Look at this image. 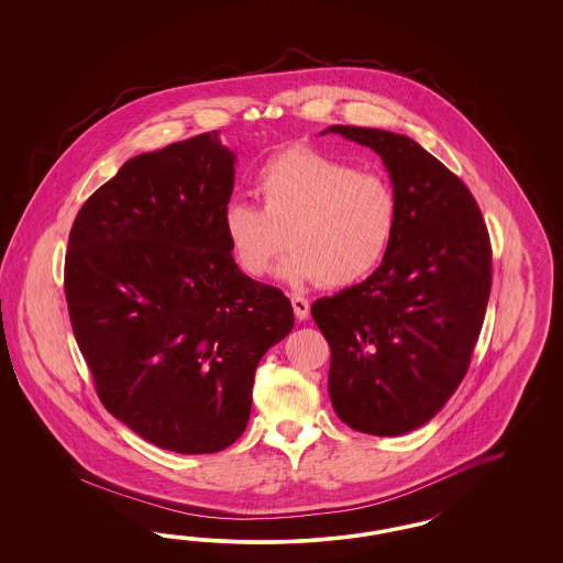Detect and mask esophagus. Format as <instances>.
Here are the masks:
<instances>
[{
	"mask_svg": "<svg viewBox=\"0 0 563 563\" xmlns=\"http://www.w3.org/2000/svg\"><path fill=\"white\" fill-rule=\"evenodd\" d=\"M290 303H292V309H295V316H297L299 320H306L307 316H309V301H307L306 297L292 295V297H290Z\"/></svg>",
	"mask_w": 563,
	"mask_h": 563,
	"instance_id": "1",
	"label": "esophagus"
}]
</instances>
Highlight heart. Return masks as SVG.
Returning a JSON list of instances; mask_svg holds the SVG:
<instances>
[{
    "label": "heart",
    "instance_id": "heart-1",
    "mask_svg": "<svg viewBox=\"0 0 563 563\" xmlns=\"http://www.w3.org/2000/svg\"><path fill=\"white\" fill-rule=\"evenodd\" d=\"M254 191L262 208L233 200L222 210L231 256L252 278L271 274L289 243L292 252L278 271L283 278L353 285L382 262L398 222V198L384 175L311 148H289L266 161Z\"/></svg>",
    "mask_w": 563,
    "mask_h": 563
}]
</instances>
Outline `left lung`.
Wrapping results in <instances>:
<instances>
[{
    "instance_id": "8db88e82",
    "label": "left lung",
    "mask_w": 563,
    "mask_h": 563,
    "mask_svg": "<svg viewBox=\"0 0 563 563\" xmlns=\"http://www.w3.org/2000/svg\"><path fill=\"white\" fill-rule=\"evenodd\" d=\"M382 156L398 222L369 278L311 306L330 344L328 393L342 423L402 435L442 409L468 372L492 292V243L473 194L415 140L330 125Z\"/></svg>"
}]
</instances>
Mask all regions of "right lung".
<instances>
[{"label":"right lung","instance_id":"1","mask_svg":"<svg viewBox=\"0 0 563 563\" xmlns=\"http://www.w3.org/2000/svg\"><path fill=\"white\" fill-rule=\"evenodd\" d=\"M233 184L235 154L206 132L130 158L69 231V322L102 407L179 454L241 438L257 363L295 324L231 256Z\"/></svg>","mask_w":563,"mask_h":563}]
</instances>
